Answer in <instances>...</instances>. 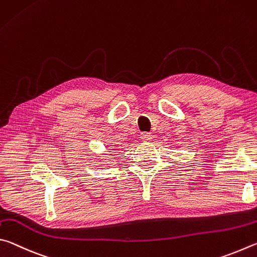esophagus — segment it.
<instances>
[{
  "instance_id": "1",
  "label": "esophagus",
  "mask_w": 257,
  "mask_h": 257,
  "mask_svg": "<svg viewBox=\"0 0 257 257\" xmlns=\"http://www.w3.org/2000/svg\"><path fill=\"white\" fill-rule=\"evenodd\" d=\"M141 139L143 141H149L150 139L152 138V136H151V133H148V132H143V133H141Z\"/></svg>"
}]
</instances>
